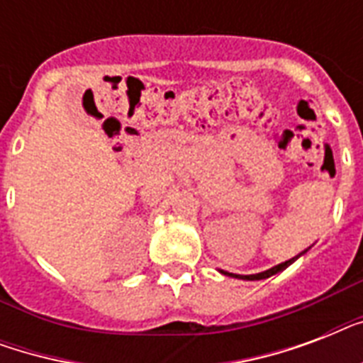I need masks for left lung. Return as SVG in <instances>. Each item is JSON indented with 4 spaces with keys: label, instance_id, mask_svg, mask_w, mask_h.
<instances>
[{
    "label": "left lung",
    "instance_id": "obj_1",
    "mask_svg": "<svg viewBox=\"0 0 363 363\" xmlns=\"http://www.w3.org/2000/svg\"><path fill=\"white\" fill-rule=\"evenodd\" d=\"M298 258H299V254L296 256V258L286 259V262H282V264L275 265V267H271V269L264 271V273H256V275H233V273H228V271H222V273H224V275H230V277H238V279H245V281H259V279H267V277L275 275V273H279V271L286 269L288 265L292 264V262H296Z\"/></svg>",
    "mask_w": 363,
    "mask_h": 363
}]
</instances>
